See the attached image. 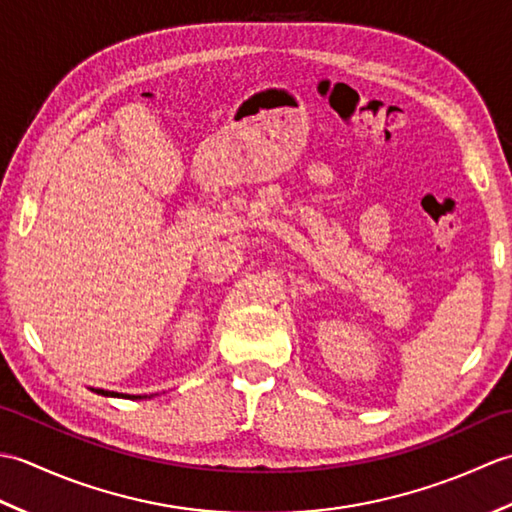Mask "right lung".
<instances>
[{"mask_svg":"<svg viewBox=\"0 0 512 512\" xmlns=\"http://www.w3.org/2000/svg\"><path fill=\"white\" fill-rule=\"evenodd\" d=\"M94 394L99 396H107V398H127V400H143V398H154V396H134V394H118V391H107V389H96V387H90Z\"/></svg>","mask_w":512,"mask_h":512,"instance_id":"1","label":"right lung"}]
</instances>
